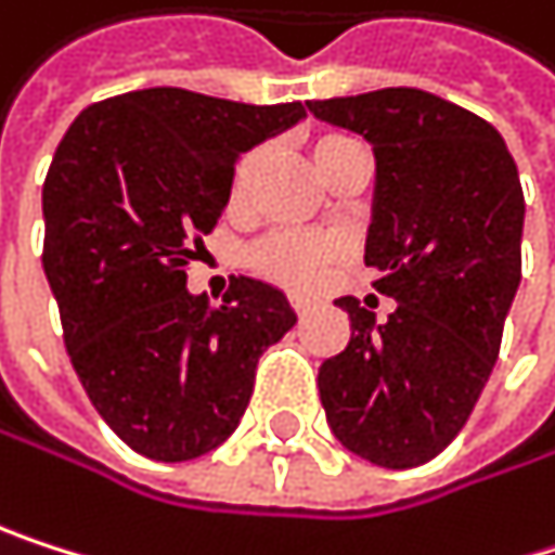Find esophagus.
Masks as SVG:
<instances>
[{"instance_id": "esophagus-1", "label": "esophagus", "mask_w": 555, "mask_h": 555, "mask_svg": "<svg viewBox=\"0 0 555 555\" xmlns=\"http://www.w3.org/2000/svg\"><path fill=\"white\" fill-rule=\"evenodd\" d=\"M293 309H296V315H299V319H306V315H309V302H302V299H293Z\"/></svg>"}]
</instances>
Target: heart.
Instances as JSON below:
<instances>
[{"mask_svg": "<svg viewBox=\"0 0 555 555\" xmlns=\"http://www.w3.org/2000/svg\"><path fill=\"white\" fill-rule=\"evenodd\" d=\"M358 142L351 135H341V132H325L319 139H312L309 145V155H312V165L319 175L328 171V165L354 149ZM262 165V149H249L246 155H240L236 168H233V178H230V201L233 204H243L253 181H256V171ZM345 256V246L341 240H332V236H309V233H275L269 240H262L259 246H253L249 253V266L266 275V280L280 283L286 289H296V293H309L319 286V280L325 275V269L332 262H338Z\"/></svg>", "mask_w": 555, "mask_h": 555, "instance_id": "b5f03b06", "label": "heart"}]
</instances>
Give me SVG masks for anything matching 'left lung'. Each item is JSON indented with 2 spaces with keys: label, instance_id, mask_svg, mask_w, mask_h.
Returning a JSON list of instances; mask_svg holds the SVG:
<instances>
[{
  "label": "left lung",
  "instance_id": "obj_1",
  "mask_svg": "<svg viewBox=\"0 0 555 555\" xmlns=\"http://www.w3.org/2000/svg\"><path fill=\"white\" fill-rule=\"evenodd\" d=\"M306 106L374 149L364 262L397 302L384 325L354 296L335 302L351 341L319 367L322 406L348 452L416 468L462 433L494 371L520 286V175L491 122L416 87Z\"/></svg>",
  "mask_w": 555,
  "mask_h": 555
}]
</instances>
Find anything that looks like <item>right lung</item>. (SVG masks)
Returning <instances> with one entry per match:
<instances>
[{"mask_svg":"<svg viewBox=\"0 0 555 555\" xmlns=\"http://www.w3.org/2000/svg\"><path fill=\"white\" fill-rule=\"evenodd\" d=\"M306 119L149 87L87 106L41 188L44 275L70 364L106 426L155 462L197 459L240 426L259 354L296 312L236 275L220 306L191 296L184 266L230 201L240 152Z\"/></svg>","mask_w":555,"mask_h":555,"instance_id":"right-lung-1","label":"right lung"}]
</instances>
